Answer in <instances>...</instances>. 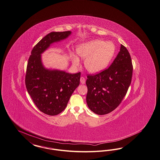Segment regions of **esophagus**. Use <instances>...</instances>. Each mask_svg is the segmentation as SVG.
Wrapping results in <instances>:
<instances>
[{"label": "esophagus", "instance_id": "obj_1", "mask_svg": "<svg viewBox=\"0 0 160 160\" xmlns=\"http://www.w3.org/2000/svg\"><path fill=\"white\" fill-rule=\"evenodd\" d=\"M86 82V80H85V78H84L83 77H82L80 78V83H82V84H84Z\"/></svg>", "mask_w": 160, "mask_h": 160}]
</instances>
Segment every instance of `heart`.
I'll return each instance as SVG.
<instances>
[{
	"label": "heart",
	"instance_id": "1",
	"mask_svg": "<svg viewBox=\"0 0 160 160\" xmlns=\"http://www.w3.org/2000/svg\"><path fill=\"white\" fill-rule=\"evenodd\" d=\"M116 52V46L112 41L94 39L78 45L77 55L84 60V65L91 74H98L104 71L109 66ZM72 64L78 66L79 60L76 56L72 57Z\"/></svg>",
	"mask_w": 160,
	"mask_h": 160
}]
</instances>
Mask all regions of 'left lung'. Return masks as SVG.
I'll return each instance as SVG.
<instances>
[{"mask_svg": "<svg viewBox=\"0 0 160 160\" xmlns=\"http://www.w3.org/2000/svg\"><path fill=\"white\" fill-rule=\"evenodd\" d=\"M132 60L125 47L120 51L110 66L96 75H88L86 80L88 108L103 115L115 110L127 93L132 80Z\"/></svg>", "mask_w": 160, "mask_h": 160, "instance_id": "left-lung-1", "label": "left lung"}]
</instances>
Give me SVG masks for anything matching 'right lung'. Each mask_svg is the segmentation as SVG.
Wrapping results in <instances>:
<instances>
[{
	"mask_svg": "<svg viewBox=\"0 0 160 160\" xmlns=\"http://www.w3.org/2000/svg\"><path fill=\"white\" fill-rule=\"evenodd\" d=\"M71 34L70 31L48 33L33 47L28 60L25 76L28 93L39 110L50 116L57 115L65 109L80 84V72L70 74L47 68L42 63L41 55L51 44L67 38Z\"/></svg>",
	"mask_w": 160,
	"mask_h": 160,
	"instance_id": "add662e5",
	"label": "right lung"
}]
</instances>
